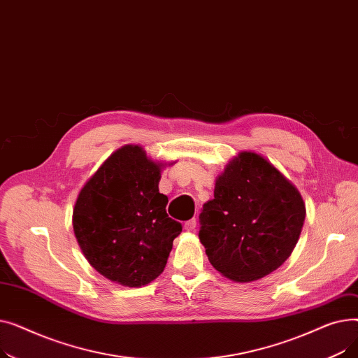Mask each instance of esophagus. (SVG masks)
<instances>
[{
	"instance_id": "34e87169",
	"label": "esophagus",
	"mask_w": 358,
	"mask_h": 358,
	"mask_svg": "<svg viewBox=\"0 0 358 358\" xmlns=\"http://www.w3.org/2000/svg\"><path fill=\"white\" fill-rule=\"evenodd\" d=\"M196 224H197V220L193 217V219L187 220V222L184 223V229H185L187 232H193V231L196 229Z\"/></svg>"
}]
</instances>
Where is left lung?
<instances>
[{"label": "left lung", "mask_w": 358, "mask_h": 358, "mask_svg": "<svg viewBox=\"0 0 358 358\" xmlns=\"http://www.w3.org/2000/svg\"><path fill=\"white\" fill-rule=\"evenodd\" d=\"M305 216L296 187L264 157L243 150L216 178L215 199L203 204L199 238L222 275L248 283L290 257Z\"/></svg>", "instance_id": "8db88e82"}]
</instances>
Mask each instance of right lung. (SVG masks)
<instances>
[{
    "label": "right lung",
    "mask_w": 358,
    "mask_h": 358,
    "mask_svg": "<svg viewBox=\"0 0 358 358\" xmlns=\"http://www.w3.org/2000/svg\"><path fill=\"white\" fill-rule=\"evenodd\" d=\"M161 164L139 145L113 152L83 187L72 224L90 264L106 278L141 287L165 268L180 222L168 217L159 193Z\"/></svg>",
    "instance_id": "obj_1"
}]
</instances>
